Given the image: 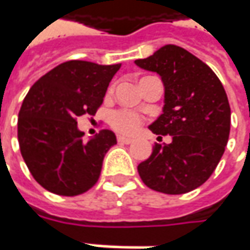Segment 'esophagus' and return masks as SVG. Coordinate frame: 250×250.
Masks as SVG:
<instances>
[{"label":"esophagus","mask_w":250,"mask_h":250,"mask_svg":"<svg viewBox=\"0 0 250 250\" xmlns=\"http://www.w3.org/2000/svg\"><path fill=\"white\" fill-rule=\"evenodd\" d=\"M117 142H119V144H125V145H128V144H131V142H133V140H131V138L122 137V135H117Z\"/></svg>","instance_id":"34e87169"}]
</instances>
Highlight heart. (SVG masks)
I'll return each mask as SVG.
<instances>
[{
	"instance_id": "obj_1",
	"label": "heart",
	"mask_w": 250,
	"mask_h": 250,
	"mask_svg": "<svg viewBox=\"0 0 250 250\" xmlns=\"http://www.w3.org/2000/svg\"><path fill=\"white\" fill-rule=\"evenodd\" d=\"M142 125L141 115L127 109H116L109 115V125L119 134L131 135Z\"/></svg>"
}]
</instances>
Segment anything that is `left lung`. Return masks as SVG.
<instances>
[{"label":"left lung","instance_id":"8db88e82","mask_svg":"<svg viewBox=\"0 0 250 250\" xmlns=\"http://www.w3.org/2000/svg\"><path fill=\"white\" fill-rule=\"evenodd\" d=\"M135 63L162 77L165 108L149 128L173 137L168 145H153L138 165L140 177L153 191L187 194L211 176L226 151L231 125L226 90L205 62L173 44Z\"/></svg>","mask_w":250,"mask_h":250}]
</instances>
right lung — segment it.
Instances as JSON below:
<instances>
[{
    "mask_svg": "<svg viewBox=\"0 0 250 250\" xmlns=\"http://www.w3.org/2000/svg\"><path fill=\"white\" fill-rule=\"evenodd\" d=\"M120 66L63 62L40 77L23 99L18 119L21 153L31 176L49 192L76 196L97 184L116 135L102 130L84 142L77 117L97 113Z\"/></svg>",
    "mask_w": 250,
    "mask_h": 250,
    "instance_id": "add662e5",
    "label": "right lung"
}]
</instances>
